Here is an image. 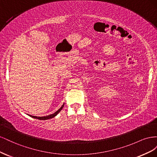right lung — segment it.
Masks as SVG:
<instances>
[{"instance_id": "add662e5", "label": "right lung", "mask_w": 157, "mask_h": 157, "mask_svg": "<svg viewBox=\"0 0 157 157\" xmlns=\"http://www.w3.org/2000/svg\"><path fill=\"white\" fill-rule=\"evenodd\" d=\"M64 106V104L63 105L61 106L58 111H57L56 112H55L54 113L52 114V115H48V116H45V117H35V116H32V115H30V117L34 118H36V119H39V120H48V119H50V118H54V117H56L58 114L61 111V109H63Z\"/></svg>"}]
</instances>
